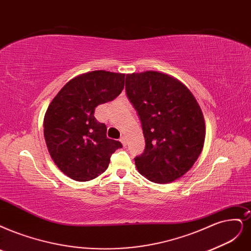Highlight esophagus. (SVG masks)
<instances>
[{"instance_id": "obj_1", "label": "esophagus", "mask_w": 251, "mask_h": 251, "mask_svg": "<svg viewBox=\"0 0 251 251\" xmlns=\"http://www.w3.org/2000/svg\"><path fill=\"white\" fill-rule=\"evenodd\" d=\"M120 142L123 144V146H126V136L125 135H122L120 137Z\"/></svg>"}]
</instances>
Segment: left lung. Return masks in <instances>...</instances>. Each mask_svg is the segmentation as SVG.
Returning <instances> with one entry per match:
<instances>
[{
	"mask_svg": "<svg viewBox=\"0 0 251 251\" xmlns=\"http://www.w3.org/2000/svg\"><path fill=\"white\" fill-rule=\"evenodd\" d=\"M125 87L146 142L134 158L137 171L155 183L179 179L198 160L205 142L198 101L181 81L161 72L127 74Z\"/></svg>",
	"mask_w": 251,
	"mask_h": 251,
	"instance_id": "left-lung-1",
	"label": "left lung"
}]
</instances>
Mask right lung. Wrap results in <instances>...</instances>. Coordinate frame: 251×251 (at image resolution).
I'll list each match as a JSON object with an SVG mask.
<instances>
[{"mask_svg": "<svg viewBox=\"0 0 251 251\" xmlns=\"http://www.w3.org/2000/svg\"><path fill=\"white\" fill-rule=\"evenodd\" d=\"M125 74L96 70L69 80L50 102L44 116V138L53 162L69 178L85 182L108 168L122 144L106 136L95 108L117 98Z\"/></svg>", "mask_w": 251, "mask_h": 251, "instance_id": "1", "label": "right lung"}]
</instances>
